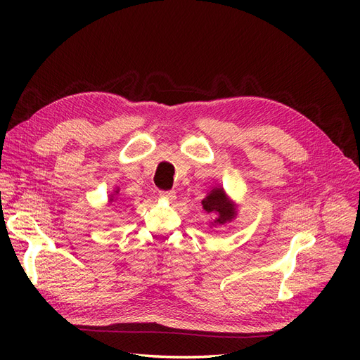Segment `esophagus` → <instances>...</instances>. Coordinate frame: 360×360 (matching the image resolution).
<instances>
[{
	"label": "esophagus",
	"mask_w": 360,
	"mask_h": 360,
	"mask_svg": "<svg viewBox=\"0 0 360 360\" xmlns=\"http://www.w3.org/2000/svg\"><path fill=\"white\" fill-rule=\"evenodd\" d=\"M160 197L168 201L176 200V191H160Z\"/></svg>",
	"instance_id": "obj_1"
}]
</instances>
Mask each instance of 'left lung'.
Instances as JSON below:
<instances>
[{
    "instance_id": "1",
    "label": "left lung",
    "mask_w": 360,
    "mask_h": 360,
    "mask_svg": "<svg viewBox=\"0 0 360 360\" xmlns=\"http://www.w3.org/2000/svg\"><path fill=\"white\" fill-rule=\"evenodd\" d=\"M202 207L205 212L216 214L214 224H219V225H224L225 222L231 221L236 216L234 205L230 201H226V197L222 189H213L209 197L202 200Z\"/></svg>"
}]
</instances>
